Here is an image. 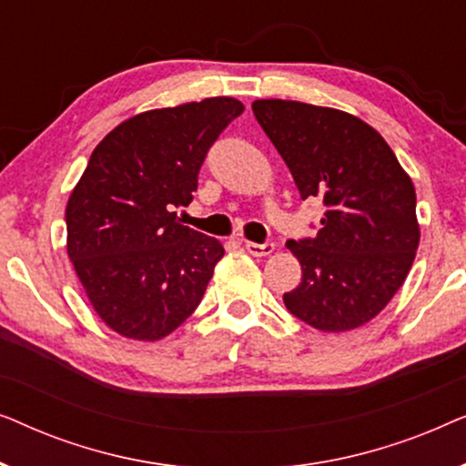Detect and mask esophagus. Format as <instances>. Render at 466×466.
Returning <instances> with one entry per match:
<instances>
[{
	"mask_svg": "<svg viewBox=\"0 0 466 466\" xmlns=\"http://www.w3.org/2000/svg\"><path fill=\"white\" fill-rule=\"evenodd\" d=\"M244 248L252 254V257H269V254L276 250L273 244H257V241H246Z\"/></svg>",
	"mask_w": 466,
	"mask_h": 466,
	"instance_id": "obj_1",
	"label": "esophagus"
}]
</instances>
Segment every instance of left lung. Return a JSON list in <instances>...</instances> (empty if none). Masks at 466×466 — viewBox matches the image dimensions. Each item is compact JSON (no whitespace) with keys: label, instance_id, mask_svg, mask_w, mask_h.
<instances>
[{"label":"left lung","instance_id":"left-lung-1","mask_svg":"<svg viewBox=\"0 0 466 466\" xmlns=\"http://www.w3.org/2000/svg\"><path fill=\"white\" fill-rule=\"evenodd\" d=\"M252 112L289 165L301 199L327 208L314 239L289 241L301 284L292 316L324 333L373 320L410 273L420 244L416 188L386 139L354 114L286 99Z\"/></svg>","mask_w":466,"mask_h":466}]
</instances>
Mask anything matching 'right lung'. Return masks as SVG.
<instances>
[{"mask_svg":"<svg viewBox=\"0 0 466 466\" xmlns=\"http://www.w3.org/2000/svg\"><path fill=\"white\" fill-rule=\"evenodd\" d=\"M244 112L208 97L127 118L93 150L66 208L67 257L97 316L114 333L158 341L201 303L218 239L184 227L209 146Z\"/></svg>","mask_w":466,"mask_h":466,"instance_id":"add662e5","label":"right lung"}]
</instances>
